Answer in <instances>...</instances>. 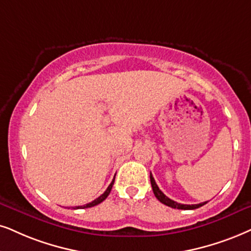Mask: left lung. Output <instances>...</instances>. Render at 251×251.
<instances>
[{"label": "left lung", "mask_w": 251, "mask_h": 251, "mask_svg": "<svg viewBox=\"0 0 251 251\" xmlns=\"http://www.w3.org/2000/svg\"><path fill=\"white\" fill-rule=\"evenodd\" d=\"M151 188H153V192L156 198L160 201L162 204L169 206V207H173V208H178V210H196V208L201 207V206L205 205L206 202H201V204H195V205H184V204H179V202H177L175 201H173V199L168 198V197L164 195V193L161 191L160 189H158L156 182H155L154 177L151 176Z\"/></svg>", "instance_id": "left-lung-1"}]
</instances>
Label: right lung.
<instances>
[{
  "instance_id": "add662e5",
  "label": "right lung",
  "mask_w": 251,
  "mask_h": 251,
  "mask_svg": "<svg viewBox=\"0 0 251 251\" xmlns=\"http://www.w3.org/2000/svg\"><path fill=\"white\" fill-rule=\"evenodd\" d=\"M113 183H115V179H113L112 182H111L110 185L107 186V189L105 190V192H104L103 195H100V197H98V198L95 199L94 201L89 202V204L84 205V206H76L75 208H88V207H93V206H96V205H98V204H100V202H102L103 201H105V199H106V197L109 196V193L111 192V189H112V185H113Z\"/></svg>"
}]
</instances>
